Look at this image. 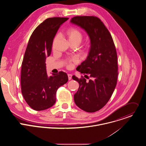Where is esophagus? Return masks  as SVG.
<instances>
[{
	"label": "esophagus",
	"mask_w": 146,
	"mask_h": 146,
	"mask_svg": "<svg viewBox=\"0 0 146 146\" xmlns=\"http://www.w3.org/2000/svg\"><path fill=\"white\" fill-rule=\"evenodd\" d=\"M68 79L69 80H70L72 79V75L71 74H68Z\"/></svg>",
	"instance_id": "1"
}]
</instances>
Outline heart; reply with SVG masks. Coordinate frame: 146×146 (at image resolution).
<instances>
[{"label": "heart", "instance_id": "b5f03b06", "mask_svg": "<svg viewBox=\"0 0 146 146\" xmlns=\"http://www.w3.org/2000/svg\"><path fill=\"white\" fill-rule=\"evenodd\" d=\"M66 35L68 38L70 43H76L78 44L81 42L83 38V36L81 32L75 28H70L68 29L66 32ZM57 38L58 36H56L54 38V41H55L57 39ZM77 60H78L76 57H73V58L70 59L68 62V66L70 67L71 66L72 62H77Z\"/></svg>", "mask_w": 146, "mask_h": 146}]
</instances>
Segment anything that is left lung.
<instances>
[{"instance_id": "8db88e82", "label": "left lung", "mask_w": 146, "mask_h": 146, "mask_svg": "<svg viewBox=\"0 0 146 146\" xmlns=\"http://www.w3.org/2000/svg\"><path fill=\"white\" fill-rule=\"evenodd\" d=\"M70 23L85 30L91 43L87 59L76 69L89 81L72 76L80 86L74 95V102L82 110L94 113L106 105L115 88L118 74L115 47L109 31L99 18L76 16Z\"/></svg>"}]
</instances>
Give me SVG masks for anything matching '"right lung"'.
<instances>
[{
	"label": "right lung",
	"mask_w": 146,
	"mask_h": 146,
	"mask_svg": "<svg viewBox=\"0 0 146 146\" xmlns=\"http://www.w3.org/2000/svg\"><path fill=\"white\" fill-rule=\"evenodd\" d=\"M68 19H46L34 30L29 40L22 63L21 85L24 99L35 110L52 107L56 102L57 90L68 81V75L64 72L48 76L46 66L54 38L60 26Z\"/></svg>",
	"instance_id": "1"
}]
</instances>
